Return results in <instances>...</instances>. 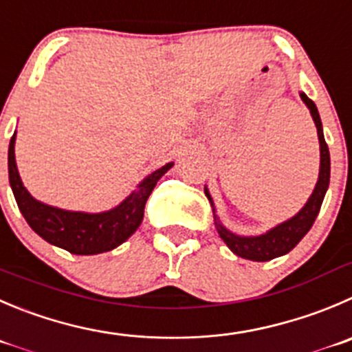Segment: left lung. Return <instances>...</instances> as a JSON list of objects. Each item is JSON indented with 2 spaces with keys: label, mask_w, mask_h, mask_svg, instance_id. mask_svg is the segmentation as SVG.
<instances>
[{
  "label": "left lung",
  "mask_w": 352,
  "mask_h": 352,
  "mask_svg": "<svg viewBox=\"0 0 352 352\" xmlns=\"http://www.w3.org/2000/svg\"><path fill=\"white\" fill-rule=\"evenodd\" d=\"M300 100L306 103V107L309 109L311 117H313L314 124H316L318 129V140H320V174H318V182L314 186L313 193L307 199V202L304 204L302 209L290 219L283 221V223L276 224L274 228L267 230L266 233L257 236H240L236 233H232L230 230H226L223 226V223L219 221V217L216 216V209H214L212 197H210L209 190L204 188L206 197L209 199L210 206L214 210V224H216V230L219 233V236L223 239V242L228 245V249L232 250L236 256L243 257V259L249 261H257V263H263V261H271L274 257L285 256L287 252L294 249L300 240L304 239L307 232L313 226L314 219H316L318 212L321 209V204H323L324 193L329 190L330 185V152L329 145L324 142L323 136V126H321L320 113H318L316 105L311 98H307L306 93H300Z\"/></svg>",
  "instance_id": "1"
}]
</instances>
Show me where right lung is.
I'll use <instances>...</instances> for the list:
<instances>
[{
    "mask_svg": "<svg viewBox=\"0 0 352 352\" xmlns=\"http://www.w3.org/2000/svg\"><path fill=\"white\" fill-rule=\"evenodd\" d=\"M174 166L167 162L153 170L138 188L113 209L105 212H78L48 206L36 200L20 179L15 162V133L8 146V178L16 206L32 230L52 245L78 256H93L112 250L126 242L143 221L145 204L157 182Z\"/></svg>",
    "mask_w": 352,
    "mask_h": 352,
    "instance_id": "add662e5",
    "label": "right lung"
}]
</instances>
